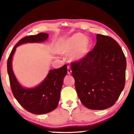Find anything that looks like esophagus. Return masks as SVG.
I'll return each mask as SVG.
<instances>
[{"label": "esophagus", "instance_id": "1", "mask_svg": "<svg viewBox=\"0 0 134 134\" xmlns=\"http://www.w3.org/2000/svg\"><path fill=\"white\" fill-rule=\"evenodd\" d=\"M67 71H68V74H71V72H72V71H71L70 67L68 66V68H67Z\"/></svg>", "mask_w": 134, "mask_h": 134}]
</instances>
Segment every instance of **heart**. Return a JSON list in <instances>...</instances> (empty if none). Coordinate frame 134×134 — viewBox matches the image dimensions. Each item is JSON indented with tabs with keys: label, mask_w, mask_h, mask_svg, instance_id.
I'll use <instances>...</instances> for the list:
<instances>
[{
	"label": "heart",
	"mask_w": 134,
	"mask_h": 134,
	"mask_svg": "<svg viewBox=\"0 0 134 134\" xmlns=\"http://www.w3.org/2000/svg\"><path fill=\"white\" fill-rule=\"evenodd\" d=\"M93 43L87 36L77 33L69 37L63 38L57 43L55 50L60 54L69 55L72 61L79 62L88 55Z\"/></svg>",
	"instance_id": "heart-1"
}]
</instances>
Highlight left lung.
<instances>
[{
    "instance_id": "left-lung-1",
    "label": "left lung",
    "mask_w": 134,
    "mask_h": 134,
    "mask_svg": "<svg viewBox=\"0 0 134 134\" xmlns=\"http://www.w3.org/2000/svg\"><path fill=\"white\" fill-rule=\"evenodd\" d=\"M96 44L87 57L71 63L75 87L82 104L104 110L114 104L125 85L126 60L112 38L96 35Z\"/></svg>"
}]
</instances>
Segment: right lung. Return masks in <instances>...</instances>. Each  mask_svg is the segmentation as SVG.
<instances>
[{
	"label": "right lung",
	"instance_id": "1",
	"mask_svg": "<svg viewBox=\"0 0 134 134\" xmlns=\"http://www.w3.org/2000/svg\"><path fill=\"white\" fill-rule=\"evenodd\" d=\"M49 35L40 33L22 38L14 46L7 61V71L13 94L22 107L29 112L42 115L51 112L58 106L63 79L67 74V66L51 69L41 83L33 88H25L16 79L12 68L13 56L18 46L24 43H41L46 40Z\"/></svg>",
	"mask_w": 134,
	"mask_h": 134
}]
</instances>
